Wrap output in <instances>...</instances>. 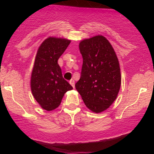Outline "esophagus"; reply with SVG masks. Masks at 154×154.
<instances>
[{"mask_svg":"<svg viewBox=\"0 0 154 154\" xmlns=\"http://www.w3.org/2000/svg\"><path fill=\"white\" fill-rule=\"evenodd\" d=\"M69 83H70V85H71L72 86V87L75 88V80H74L73 79H72L71 80L69 81Z\"/></svg>","mask_w":154,"mask_h":154,"instance_id":"esophagus-1","label":"esophagus"}]
</instances>
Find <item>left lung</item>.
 <instances>
[{
    "label": "left lung",
    "mask_w": 154,
    "mask_h": 154,
    "mask_svg": "<svg viewBox=\"0 0 154 154\" xmlns=\"http://www.w3.org/2000/svg\"><path fill=\"white\" fill-rule=\"evenodd\" d=\"M79 48L83 63L76 89L90 110L102 112L116 100L121 86L117 56L102 35L82 40Z\"/></svg>",
    "instance_id": "8db88e82"
}]
</instances>
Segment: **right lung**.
I'll return each instance as SVG.
<instances>
[{
    "label": "right lung",
    "instance_id": "obj_1",
    "mask_svg": "<svg viewBox=\"0 0 154 154\" xmlns=\"http://www.w3.org/2000/svg\"><path fill=\"white\" fill-rule=\"evenodd\" d=\"M70 40L48 38L39 47L31 76V90L40 106L47 111L56 109L64 93L73 89L63 78L58 60Z\"/></svg>",
    "mask_w": 154,
    "mask_h": 154
}]
</instances>
